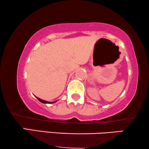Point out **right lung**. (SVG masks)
<instances>
[{
  "mask_svg": "<svg viewBox=\"0 0 149 149\" xmlns=\"http://www.w3.org/2000/svg\"><path fill=\"white\" fill-rule=\"evenodd\" d=\"M36 98H37L38 100L40 102H42V103H43V104H52V103L55 102H47V101H45V100H42L38 98V97H36Z\"/></svg>",
  "mask_w": 149,
  "mask_h": 149,
  "instance_id": "add662e5",
  "label": "right lung"
}]
</instances>
